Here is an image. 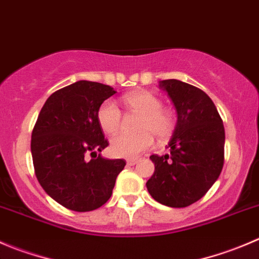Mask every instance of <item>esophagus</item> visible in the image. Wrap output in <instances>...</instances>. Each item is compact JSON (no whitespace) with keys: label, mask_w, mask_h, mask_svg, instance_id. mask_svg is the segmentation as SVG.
Segmentation results:
<instances>
[{"label":"esophagus","mask_w":259,"mask_h":259,"mask_svg":"<svg viewBox=\"0 0 259 259\" xmlns=\"http://www.w3.org/2000/svg\"><path fill=\"white\" fill-rule=\"evenodd\" d=\"M137 162H138V158H127L126 159L127 165H134Z\"/></svg>","instance_id":"esophagus-1"}]
</instances>
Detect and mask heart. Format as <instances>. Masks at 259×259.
I'll use <instances>...</instances> for the list:
<instances>
[{"label":"heart","instance_id":"heart-1","mask_svg":"<svg viewBox=\"0 0 259 259\" xmlns=\"http://www.w3.org/2000/svg\"><path fill=\"white\" fill-rule=\"evenodd\" d=\"M126 106L143 115L138 134H120L111 140V152L116 157L134 158L150 149L154 137L165 140L172 135L176 127V117L168 110L162 109L159 97L148 91H137L124 97ZM97 121L106 134H116L121 126V111L114 100H106L97 110Z\"/></svg>","mask_w":259,"mask_h":259}]
</instances>
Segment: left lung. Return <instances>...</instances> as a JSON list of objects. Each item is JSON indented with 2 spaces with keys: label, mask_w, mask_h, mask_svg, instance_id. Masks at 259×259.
Instances as JSON below:
<instances>
[{
  "label": "left lung",
  "mask_w": 259,
  "mask_h": 259,
  "mask_svg": "<svg viewBox=\"0 0 259 259\" xmlns=\"http://www.w3.org/2000/svg\"><path fill=\"white\" fill-rule=\"evenodd\" d=\"M177 111L169 154L150 155L154 173L150 196L169 207L199 201L219 178L224 164L225 132L212 100L200 89L178 79L159 81Z\"/></svg>",
  "instance_id": "1"
}]
</instances>
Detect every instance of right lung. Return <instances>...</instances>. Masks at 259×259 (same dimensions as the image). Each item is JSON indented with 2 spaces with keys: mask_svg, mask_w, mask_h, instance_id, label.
<instances>
[{
  "mask_svg": "<svg viewBox=\"0 0 259 259\" xmlns=\"http://www.w3.org/2000/svg\"><path fill=\"white\" fill-rule=\"evenodd\" d=\"M115 94L112 87L99 82H74L50 95L32 129L37 181L53 200L73 211L101 207L126 164L124 159L99 154L109 142L97 121V110Z\"/></svg>",
  "mask_w": 259,
  "mask_h": 259,
  "instance_id": "1",
  "label": "right lung"
}]
</instances>
